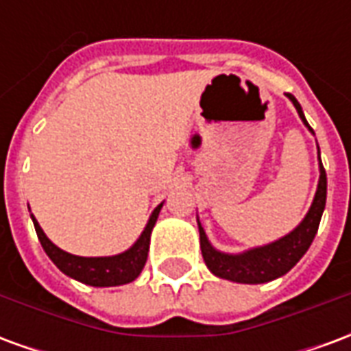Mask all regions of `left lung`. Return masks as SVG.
<instances>
[{"label":"left lung","instance_id":"1","mask_svg":"<svg viewBox=\"0 0 351 351\" xmlns=\"http://www.w3.org/2000/svg\"><path fill=\"white\" fill-rule=\"evenodd\" d=\"M287 97L291 99L297 112L301 116V120L310 130L299 101L295 99L291 93H287ZM325 199H327V175H325V169L319 161V182H317L316 195H314V201H312L304 220L291 233H287L286 237H282L278 241L252 248V250L243 252V254H223V252L216 250L213 244L208 243L205 229L197 220L201 254H203L208 271L216 276H220V278L239 282V284H265V282L284 276L306 254L310 244L314 241L317 228H319L322 214H324Z\"/></svg>","mask_w":351,"mask_h":351}]
</instances>
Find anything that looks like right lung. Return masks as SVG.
<instances>
[{
  "label": "right lung",
  "mask_w": 351,
  "mask_h": 351,
  "mask_svg": "<svg viewBox=\"0 0 351 351\" xmlns=\"http://www.w3.org/2000/svg\"><path fill=\"white\" fill-rule=\"evenodd\" d=\"M161 206H163V203L154 208L145 231L141 233L137 243L133 244L130 250L122 252L118 256H108V258H80V256L67 254L62 248H58L56 244L45 235V231L37 223L34 214H32V220H34L35 231H37L43 250L47 252V256L52 259V263L56 265L60 271L67 276H71V278L79 280L82 284H88V286L110 287L130 284L141 274L146 263V258H148L150 233H152L156 220L160 216Z\"/></svg>",
  "instance_id": "obj_1"
}]
</instances>
